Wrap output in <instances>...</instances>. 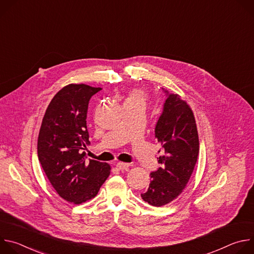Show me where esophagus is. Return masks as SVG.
Listing matches in <instances>:
<instances>
[{"mask_svg":"<svg viewBox=\"0 0 254 254\" xmlns=\"http://www.w3.org/2000/svg\"><path fill=\"white\" fill-rule=\"evenodd\" d=\"M128 167H129V164H127V163H123V162L117 163V169H119L121 171L127 170Z\"/></svg>","mask_w":254,"mask_h":254,"instance_id":"esophagus-1","label":"esophagus"}]
</instances>
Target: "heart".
Here are the masks:
<instances>
[{
	"label": "heart",
	"instance_id": "b5f03b06",
	"mask_svg": "<svg viewBox=\"0 0 254 254\" xmlns=\"http://www.w3.org/2000/svg\"><path fill=\"white\" fill-rule=\"evenodd\" d=\"M147 104V96L141 90L134 89L130 91L126 99L125 105H139L144 107Z\"/></svg>",
	"mask_w": 254,
	"mask_h": 254
}]
</instances>
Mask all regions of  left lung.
<instances>
[{
    "instance_id": "8db88e82",
    "label": "left lung",
    "mask_w": 254,
    "mask_h": 254,
    "mask_svg": "<svg viewBox=\"0 0 254 254\" xmlns=\"http://www.w3.org/2000/svg\"><path fill=\"white\" fill-rule=\"evenodd\" d=\"M163 91L167 98L155 127V136L163 149L158 158L161 167L150 174L149 189L140 194L143 201L156 207L172 202L183 192L199 154L198 131L190 106L178 94L164 88Z\"/></svg>"
}]
</instances>
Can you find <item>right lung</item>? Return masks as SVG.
Instances as JSON below:
<instances>
[{"label":"right lung","mask_w":254,"mask_h":254,"mask_svg":"<svg viewBox=\"0 0 254 254\" xmlns=\"http://www.w3.org/2000/svg\"><path fill=\"white\" fill-rule=\"evenodd\" d=\"M100 90L86 84L63 87L49 103L39 131V162L59 196L74 204L94 198L111 174L110 165L86 161L81 153L90 143L88 103Z\"/></svg>","instance_id":"add662e5"}]
</instances>
